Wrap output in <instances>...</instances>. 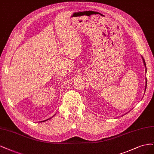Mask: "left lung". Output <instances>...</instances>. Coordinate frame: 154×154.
I'll return each instance as SVG.
<instances>
[{
    "mask_svg": "<svg viewBox=\"0 0 154 154\" xmlns=\"http://www.w3.org/2000/svg\"><path fill=\"white\" fill-rule=\"evenodd\" d=\"M141 57H142V59H143V63H144V64H145V68H146V63H145V60H144V59H143V57L141 56ZM146 84H147V81L146 80V86H145V91H146Z\"/></svg>",
    "mask_w": 154,
    "mask_h": 154,
    "instance_id": "left-lung-1",
    "label": "left lung"
}]
</instances>
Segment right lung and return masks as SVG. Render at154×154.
I'll list each match as a JSON object with an SVG mask.
<instances>
[{
    "label": "right lung",
    "instance_id": "right-lung-1",
    "mask_svg": "<svg viewBox=\"0 0 154 154\" xmlns=\"http://www.w3.org/2000/svg\"><path fill=\"white\" fill-rule=\"evenodd\" d=\"M51 118H48V119H47V120H44V121H42L41 122H45V121H47V120H49V119H51Z\"/></svg>",
    "mask_w": 154,
    "mask_h": 154
}]
</instances>
